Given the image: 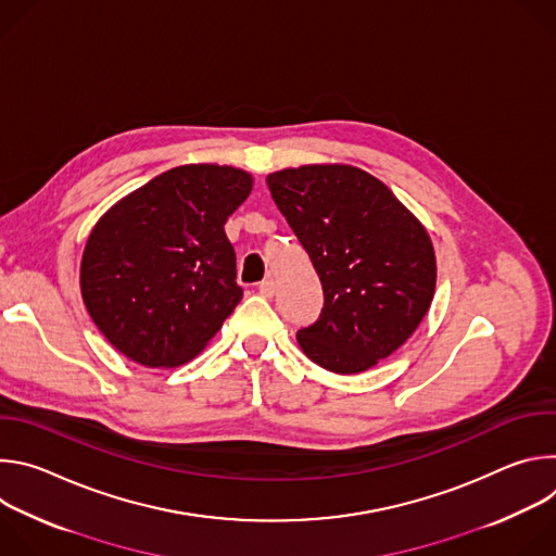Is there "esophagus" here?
Instances as JSON below:
<instances>
[{
	"label": "esophagus",
	"instance_id": "esophagus-1",
	"mask_svg": "<svg viewBox=\"0 0 556 556\" xmlns=\"http://www.w3.org/2000/svg\"><path fill=\"white\" fill-rule=\"evenodd\" d=\"M275 288H277V286H275L273 279H264V281L257 286L260 294H262V296H268V299L275 294Z\"/></svg>",
	"mask_w": 556,
	"mask_h": 556
}]
</instances>
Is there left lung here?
Wrapping results in <instances>:
<instances>
[{"mask_svg":"<svg viewBox=\"0 0 556 556\" xmlns=\"http://www.w3.org/2000/svg\"><path fill=\"white\" fill-rule=\"evenodd\" d=\"M266 182L324 286L321 316L296 332L305 356L358 374L393 354L420 326L435 290L422 224L356 167L307 165Z\"/></svg>","mask_w":556,"mask_h":556,"instance_id":"obj_1","label":"left lung"}]
</instances>
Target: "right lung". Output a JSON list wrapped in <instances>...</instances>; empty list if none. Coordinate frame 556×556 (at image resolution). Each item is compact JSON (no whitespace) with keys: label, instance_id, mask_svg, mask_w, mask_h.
Listing matches in <instances>:
<instances>
[{"label":"right lung","instance_id":"right-lung-1","mask_svg":"<svg viewBox=\"0 0 556 556\" xmlns=\"http://www.w3.org/2000/svg\"><path fill=\"white\" fill-rule=\"evenodd\" d=\"M251 187L242 169L185 165L101 217L84 253L81 292L118 352L176 367L215 337L244 294L224 224Z\"/></svg>","mask_w":556,"mask_h":556}]
</instances>
